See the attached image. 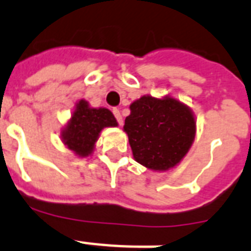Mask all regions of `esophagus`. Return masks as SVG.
<instances>
[{"label":"esophagus","instance_id":"esophagus-1","mask_svg":"<svg viewBox=\"0 0 251 251\" xmlns=\"http://www.w3.org/2000/svg\"><path fill=\"white\" fill-rule=\"evenodd\" d=\"M113 114H114V117H116V120H117L118 124H120V125H122V122H124V120H122L121 113H120V110H118L117 108H114V109H113Z\"/></svg>","mask_w":251,"mask_h":251}]
</instances>
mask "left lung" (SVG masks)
<instances>
[{
  "mask_svg": "<svg viewBox=\"0 0 251 251\" xmlns=\"http://www.w3.org/2000/svg\"><path fill=\"white\" fill-rule=\"evenodd\" d=\"M124 131L129 137L134 160L150 171L167 172L189 152L197 121L190 106L173 96L143 95L130 104Z\"/></svg>",
  "mask_w": 251,
  "mask_h": 251,
  "instance_id": "8db88e82",
  "label": "left lung"
}]
</instances>
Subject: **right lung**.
Wrapping results in <instances>:
<instances>
[{"label":"right lung","instance_id":"right-lung-1","mask_svg":"<svg viewBox=\"0 0 251 251\" xmlns=\"http://www.w3.org/2000/svg\"><path fill=\"white\" fill-rule=\"evenodd\" d=\"M118 126L113 113L106 108H92L80 99L75 102L72 116L61 130V141L78 157L91 156L100 133L105 127Z\"/></svg>","mask_w":251,"mask_h":251}]
</instances>
